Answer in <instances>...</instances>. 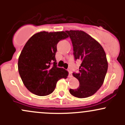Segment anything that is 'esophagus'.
<instances>
[{"label": "esophagus", "instance_id": "esophagus-1", "mask_svg": "<svg viewBox=\"0 0 125 125\" xmlns=\"http://www.w3.org/2000/svg\"><path fill=\"white\" fill-rule=\"evenodd\" d=\"M68 71L69 72V75H68V77H72V76H73V75H72V73H71V71H70V70H68Z\"/></svg>", "mask_w": 125, "mask_h": 125}]
</instances>
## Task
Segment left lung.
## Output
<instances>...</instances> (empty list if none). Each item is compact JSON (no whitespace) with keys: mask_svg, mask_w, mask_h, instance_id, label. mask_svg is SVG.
I'll return each instance as SVG.
<instances>
[{"mask_svg":"<svg viewBox=\"0 0 125 125\" xmlns=\"http://www.w3.org/2000/svg\"><path fill=\"white\" fill-rule=\"evenodd\" d=\"M65 32L71 40L74 59L81 62L79 71L73 73L79 80V86L70 89V93L75 97H88L103 85L108 70L106 55L101 45L84 31Z\"/></svg>","mask_w":125,"mask_h":125,"instance_id":"obj_1","label":"left lung"}]
</instances>
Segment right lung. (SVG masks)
I'll return each mask as SVG.
<instances>
[{
    "mask_svg": "<svg viewBox=\"0 0 125 125\" xmlns=\"http://www.w3.org/2000/svg\"><path fill=\"white\" fill-rule=\"evenodd\" d=\"M68 37L64 31L35 34L26 43L18 60L20 76L26 88L39 96L52 93L60 79L68 72L57 66V45Z\"/></svg>",
    "mask_w": 125,
    "mask_h": 125,
    "instance_id": "add662e5",
    "label": "right lung"
}]
</instances>
